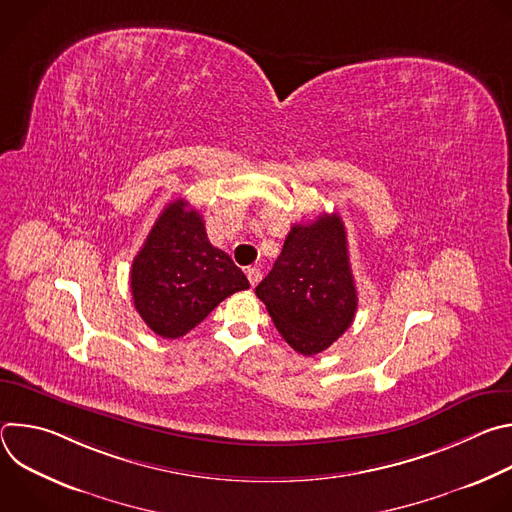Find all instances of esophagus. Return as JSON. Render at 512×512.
<instances>
[{"label":"esophagus","mask_w":512,"mask_h":512,"mask_svg":"<svg viewBox=\"0 0 512 512\" xmlns=\"http://www.w3.org/2000/svg\"><path fill=\"white\" fill-rule=\"evenodd\" d=\"M247 279L255 287L261 281V269L259 267H247Z\"/></svg>","instance_id":"1"}]
</instances>
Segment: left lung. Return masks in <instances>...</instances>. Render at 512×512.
I'll return each instance as SVG.
<instances>
[{
	"label": "left lung",
	"instance_id": "8db88e82",
	"mask_svg": "<svg viewBox=\"0 0 512 512\" xmlns=\"http://www.w3.org/2000/svg\"><path fill=\"white\" fill-rule=\"evenodd\" d=\"M255 294L296 352L314 356L338 340L350 328L358 304L338 212L291 227Z\"/></svg>",
	"mask_w": 512,
	"mask_h": 512
}]
</instances>
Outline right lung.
I'll return each mask as SVG.
<instances>
[{
    "instance_id": "1",
    "label": "right lung",
    "mask_w": 512,
    "mask_h": 512,
    "mask_svg": "<svg viewBox=\"0 0 512 512\" xmlns=\"http://www.w3.org/2000/svg\"><path fill=\"white\" fill-rule=\"evenodd\" d=\"M129 285L141 320L162 338H180L249 281L225 251L210 245L198 210L178 198L135 255Z\"/></svg>"
}]
</instances>
